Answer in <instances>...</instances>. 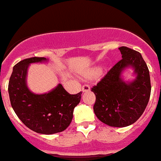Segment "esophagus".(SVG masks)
Listing matches in <instances>:
<instances>
[{"label":"esophagus","instance_id":"esophagus-1","mask_svg":"<svg viewBox=\"0 0 161 161\" xmlns=\"http://www.w3.org/2000/svg\"><path fill=\"white\" fill-rule=\"evenodd\" d=\"M90 90V87H89V85H83V87H82V92L85 93V92H88V91Z\"/></svg>","mask_w":161,"mask_h":161}]
</instances>
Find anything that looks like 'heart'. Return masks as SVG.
<instances>
[{"instance_id":"obj_1","label":"heart","mask_w":161,"mask_h":161,"mask_svg":"<svg viewBox=\"0 0 161 161\" xmlns=\"http://www.w3.org/2000/svg\"><path fill=\"white\" fill-rule=\"evenodd\" d=\"M99 72V69L98 68H93L92 70L87 71L84 74V77L87 78V79H89V78H93L95 76H97Z\"/></svg>"}]
</instances>
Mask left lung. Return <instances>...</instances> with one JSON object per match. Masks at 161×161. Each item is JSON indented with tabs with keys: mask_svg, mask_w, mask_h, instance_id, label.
I'll return each mask as SVG.
<instances>
[{
	"mask_svg": "<svg viewBox=\"0 0 161 161\" xmlns=\"http://www.w3.org/2000/svg\"><path fill=\"white\" fill-rule=\"evenodd\" d=\"M122 58L92 91L96 96L93 111L101 122L114 127L136 123L144 112L151 94L149 70L141 54L126 47L119 48ZM133 69L136 77L125 81L123 72Z\"/></svg>",
	"mask_w": 161,
	"mask_h": 161,
	"instance_id": "1",
	"label": "left lung"
}]
</instances>
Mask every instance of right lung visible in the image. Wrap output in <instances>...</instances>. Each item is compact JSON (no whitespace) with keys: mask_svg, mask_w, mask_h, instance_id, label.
<instances>
[{"mask_svg":"<svg viewBox=\"0 0 161 161\" xmlns=\"http://www.w3.org/2000/svg\"><path fill=\"white\" fill-rule=\"evenodd\" d=\"M47 61L44 57L20 61L13 68L8 91L14 112L28 128L37 133L52 135L63 131L69 126L74 108L80 102L82 93L69 94L61 84L48 93H33L27 86L29 66Z\"/></svg>","mask_w":161,"mask_h":161,"instance_id":"obj_1","label":"right lung"}]
</instances>
